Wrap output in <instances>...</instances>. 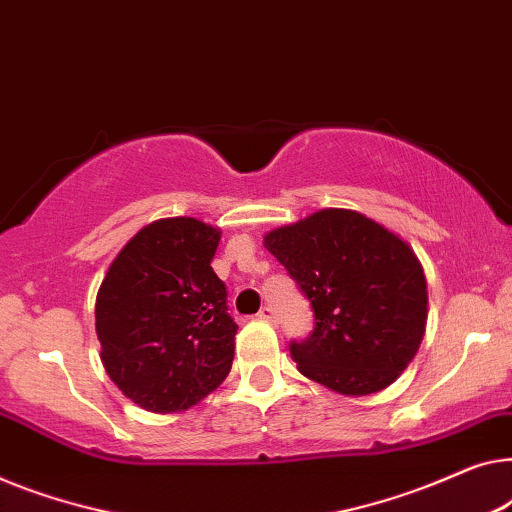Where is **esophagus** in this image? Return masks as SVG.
Here are the masks:
<instances>
[{
	"label": "esophagus",
	"mask_w": 512,
	"mask_h": 512,
	"mask_svg": "<svg viewBox=\"0 0 512 512\" xmlns=\"http://www.w3.org/2000/svg\"><path fill=\"white\" fill-rule=\"evenodd\" d=\"M258 318H261V321L274 323L277 321V311H274L270 305H265V307H261V311H258Z\"/></svg>",
	"instance_id": "obj_1"
}]
</instances>
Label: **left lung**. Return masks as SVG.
<instances>
[{"label": "left lung", "mask_w": 512, "mask_h": 512, "mask_svg": "<svg viewBox=\"0 0 512 512\" xmlns=\"http://www.w3.org/2000/svg\"><path fill=\"white\" fill-rule=\"evenodd\" d=\"M314 311L288 351L307 379L372 395L409 367L425 335L427 281L413 249L353 210H321L265 235Z\"/></svg>", "instance_id": "8db88e82"}]
</instances>
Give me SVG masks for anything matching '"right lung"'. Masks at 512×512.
<instances>
[{"instance_id":"obj_1","label":"right lung","mask_w":512,"mask_h":512,"mask_svg":"<svg viewBox=\"0 0 512 512\" xmlns=\"http://www.w3.org/2000/svg\"><path fill=\"white\" fill-rule=\"evenodd\" d=\"M217 228L159 219L127 242L96 295V335L110 379L152 413L184 411L226 379L235 325L212 270Z\"/></svg>"}]
</instances>
